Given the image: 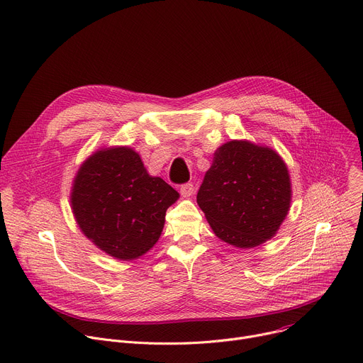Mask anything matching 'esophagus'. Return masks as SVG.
I'll use <instances>...</instances> for the list:
<instances>
[{
    "instance_id": "esophagus-1",
    "label": "esophagus",
    "mask_w": 363,
    "mask_h": 363,
    "mask_svg": "<svg viewBox=\"0 0 363 363\" xmlns=\"http://www.w3.org/2000/svg\"><path fill=\"white\" fill-rule=\"evenodd\" d=\"M194 194V185L191 184V182H188V184H184V185H181V195L182 196H191Z\"/></svg>"
}]
</instances>
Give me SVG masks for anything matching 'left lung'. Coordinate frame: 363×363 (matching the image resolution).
Here are the masks:
<instances>
[{
	"label": "left lung",
	"instance_id": "8db88e82",
	"mask_svg": "<svg viewBox=\"0 0 363 363\" xmlns=\"http://www.w3.org/2000/svg\"><path fill=\"white\" fill-rule=\"evenodd\" d=\"M291 196L288 168L274 149L230 140L214 152L196 203L218 239L250 249L277 235Z\"/></svg>",
	"mask_w": 363,
	"mask_h": 363
}]
</instances>
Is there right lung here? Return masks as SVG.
I'll return each instance as SVG.
<instances>
[{
    "instance_id": "1",
    "label": "right lung",
    "mask_w": 363,
    "mask_h": 363,
    "mask_svg": "<svg viewBox=\"0 0 363 363\" xmlns=\"http://www.w3.org/2000/svg\"><path fill=\"white\" fill-rule=\"evenodd\" d=\"M179 194L147 174L128 146L94 152L78 169L71 207L84 236L118 260H135L159 240L167 210Z\"/></svg>"
}]
</instances>
